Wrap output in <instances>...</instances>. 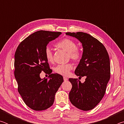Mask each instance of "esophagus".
<instances>
[{"label": "esophagus", "mask_w": 124, "mask_h": 124, "mask_svg": "<svg viewBox=\"0 0 124 124\" xmlns=\"http://www.w3.org/2000/svg\"><path fill=\"white\" fill-rule=\"evenodd\" d=\"M63 80H64V81H67V80H68V78H66V77H63Z\"/></svg>", "instance_id": "obj_1"}]
</instances>
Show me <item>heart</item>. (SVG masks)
Wrapping results in <instances>:
<instances>
[{
	"label": "heart",
	"instance_id": "1",
	"mask_svg": "<svg viewBox=\"0 0 124 124\" xmlns=\"http://www.w3.org/2000/svg\"><path fill=\"white\" fill-rule=\"evenodd\" d=\"M55 46L68 52L70 57L74 61H78L81 58V52L77 49V45L74 41L69 39H64L58 41ZM45 56L48 62H53V54L50 48L47 47L45 50ZM72 64H58L54 68V72L57 74L67 76L69 74L70 70H72Z\"/></svg>",
	"mask_w": 124,
	"mask_h": 124
}]
</instances>
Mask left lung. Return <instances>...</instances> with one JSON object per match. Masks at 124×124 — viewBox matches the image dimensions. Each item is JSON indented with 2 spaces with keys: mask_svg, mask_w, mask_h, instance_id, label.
<instances>
[{
  "mask_svg": "<svg viewBox=\"0 0 124 124\" xmlns=\"http://www.w3.org/2000/svg\"><path fill=\"white\" fill-rule=\"evenodd\" d=\"M66 34L75 38L82 44V57L74 73L80 78L86 77L83 83L77 79H69L72 85L69 93L70 100L80 109L91 110L103 97L110 79L108 54L100 41L87 33L79 32Z\"/></svg>",
  "mask_w": 124,
  "mask_h": 124,
  "instance_id": "8db88e82",
  "label": "left lung"
}]
</instances>
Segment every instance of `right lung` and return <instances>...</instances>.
<instances>
[{"label": "right lung", "mask_w": 124, "mask_h": 124, "mask_svg": "<svg viewBox=\"0 0 124 124\" xmlns=\"http://www.w3.org/2000/svg\"><path fill=\"white\" fill-rule=\"evenodd\" d=\"M61 32L39 31L23 40L15 54V77L18 91L24 102L37 111L43 110L54 103V96L63 82L61 75L51 73L45 56L46 46L61 34ZM44 71L49 74L41 79L39 74Z\"/></svg>", "instance_id": "add662e5"}]
</instances>
